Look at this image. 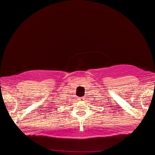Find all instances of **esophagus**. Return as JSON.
<instances>
[{"mask_svg": "<svg viewBox=\"0 0 155 155\" xmlns=\"http://www.w3.org/2000/svg\"><path fill=\"white\" fill-rule=\"evenodd\" d=\"M78 101H83V100H84V97H78Z\"/></svg>", "mask_w": 155, "mask_h": 155, "instance_id": "1", "label": "esophagus"}]
</instances>
